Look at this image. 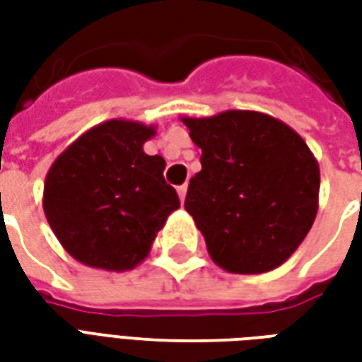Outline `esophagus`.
Wrapping results in <instances>:
<instances>
[{
  "label": "esophagus",
  "mask_w": 362,
  "mask_h": 362,
  "mask_svg": "<svg viewBox=\"0 0 362 362\" xmlns=\"http://www.w3.org/2000/svg\"><path fill=\"white\" fill-rule=\"evenodd\" d=\"M186 192H188V186H186V184H184V186H180V188H178V196H180V202H182V204H184V199H186Z\"/></svg>",
  "instance_id": "esophagus-1"
}]
</instances>
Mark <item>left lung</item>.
Listing matches in <instances>:
<instances>
[{
	"mask_svg": "<svg viewBox=\"0 0 362 362\" xmlns=\"http://www.w3.org/2000/svg\"><path fill=\"white\" fill-rule=\"evenodd\" d=\"M182 122L202 149L186 211L211 259L230 273L285 264L318 213L320 166L295 129L269 114L225 110Z\"/></svg>",
	"mask_w": 362,
	"mask_h": 362,
	"instance_id": "8db88e82",
	"label": "left lung"
}]
</instances>
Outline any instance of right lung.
<instances>
[{"label": "right lung", "mask_w": 362, "mask_h": 362, "mask_svg": "<svg viewBox=\"0 0 362 362\" xmlns=\"http://www.w3.org/2000/svg\"><path fill=\"white\" fill-rule=\"evenodd\" d=\"M155 126L114 118L79 135L44 180L42 207L64 250L85 266L127 272L149 256L180 199L163 176L165 158L147 155Z\"/></svg>", "instance_id": "add662e5"}]
</instances>
